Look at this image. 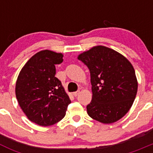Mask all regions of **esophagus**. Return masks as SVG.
I'll return each instance as SVG.
<instances>
[{
    "label": "esophagus",
    "mask_w": 153,
    "mask_h": 153,
    "mask_svg": "<svg viewBox=\"0 0 153 153\" xmlns=\"http://www.w3.org/2000/svg\"><path fill=\"white\" fill-rule=\"evenodd\" d=\"M79 93H80V91H79V90H77V91L74 92V93H73V94H74V97H77V96L79 95Z\"/></svg>",
    "instance_id": "34e87169"
}]
</instances>
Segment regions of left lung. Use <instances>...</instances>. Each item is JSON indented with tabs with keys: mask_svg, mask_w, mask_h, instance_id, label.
<instances>
[{
	"mask_svg": "<svg viewBox=\"0 0 153 153\" xmlns=\"http://www.w3.org/2000/svg\"><path fill=\"white\" fill-rule=\"evenodd\" d=\"M78 59L90 72L93 97L86 106L88 115L102 123L118 121L129 111L137 93V79L131 63L103 46L93 47Z\"/></svg>",
	"mask_w": 153,
	"mask_h": 153,
	"instance_id": "left-lung-1",
	"label": "left lung"
}]
</instances>
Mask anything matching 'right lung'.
I'll use <instances>...</instances> for the list:
<instances>
[{
  "label": "right lung",
  "mask_w": 153,
  "mask_h": 153,
  "mask_svg": "<svg viewBox=\"0 0 153 153\" xmlns=\"http://www.w3.org/2000/svg\"><path fill=\"white\" fill-rule=\"evenodd\" d=\"M63 61L62 53L42 51L33 55L19 74L16 97L27 117L37 125L48 126L60 121L71 102L55 76V66Z\"/></svg>",
  "instance_id": "add662e5"
}]
</instances>
